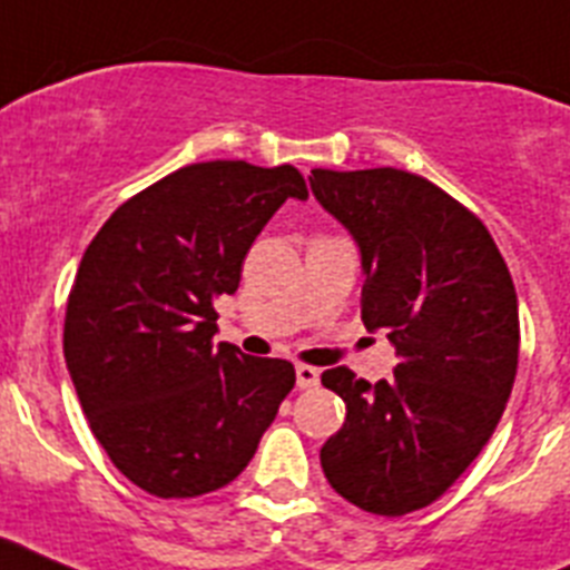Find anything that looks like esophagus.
Here are the masks:
<instances>
[{"mask_svg": "<svg viewBox=\"0 0 570 570\" xmlns=\"http://www.w3.org/2000/svg\"><path fill=\"white\" fill-rule=\"evenodd\" d=\"M320 382V371L311 365H296V385L305 391V387H314Z\"/></svg>", "mask_w": 570, "mask_h": 570, "instance_id": "obj_1", "label": "esophagus"}]
</instances>
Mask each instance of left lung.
I'll return each mask as SVG.
<instances>
[{"instance_id":"left-lung-1","label":"left lung","mask_w":570,"mask_h":570,"mask_svg":"<svg viewBox=\"0 0 570 570\" xmlns=\"http://www.w3.org/2000/svg\"><path fill=\"white\" fill-rule=\"evenodd\" d=\"M311 174L362 250V322L400 356L376 385L345 365L322 374L347 411L322 471L362 511L402 517L440 500L491 440L520 360L517 291L480 216L425 176Z\"/></svg>"}]
</instances>
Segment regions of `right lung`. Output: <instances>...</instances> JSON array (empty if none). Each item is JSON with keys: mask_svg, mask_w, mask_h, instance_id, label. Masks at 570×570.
<instances>
[{"mask_svg": "<svg viewBox=\"0 0 570 570\" xmlns=\"http://www.w3.org/2000/svg\"><path fill=\"white\" fill-rule=\"evenodd\" d=\"M288 196L294 165L194 163L130 196L90 239L65 311V362L110 462L159 500L234 482L296 371L216 345V299Z\"/></svg>", "mask_w": 570, "mask_h": 570, "instance_id": "obj_1", "label": "right lung"}]
</instances>
